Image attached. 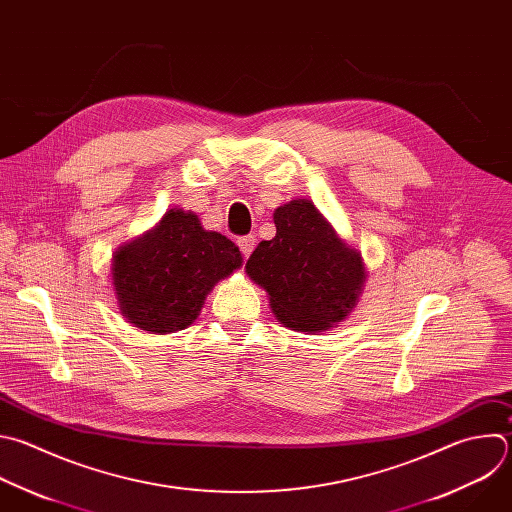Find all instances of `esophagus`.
I'll return each instance as SVG.
<instances>
[{"label": "esophagus", "instance_id": "1", "mask_svg": "<svg viewBox=\"0 0 512 512\" xmlns=\"http://www.w3.org/2000/svg\"><path fill=\"white\" fill-rule=\"evenodd\" d=\"M253 247H255V235H247V237H241V239H239V249H241L243 257H249L251 251H253Z\"/></svg>", "mask_w": 512, "mask_h": 512}]
</instances>
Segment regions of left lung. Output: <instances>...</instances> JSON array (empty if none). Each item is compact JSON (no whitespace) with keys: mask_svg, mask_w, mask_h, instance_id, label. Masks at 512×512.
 <instances>
[{"mask_svg":"<svg viewBox=\"0 0 512 512\" xmlns=\"http://www.w3.org/2000/svg\"><path fill=\"white\" fill-rule=\"evenodd\" d=\"M275 237L249 257L247 275L269 293L275 317L295 331H319L342 321L362 291V255L335 235L305 199L279 207Z\"/></svg>","mask_w":512,"mask_h":512,"instance_id":"1","label":"left lung"}]
</instances>
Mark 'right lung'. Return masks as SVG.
<instances>
[{
    "instance_id": "add662e5",
    "label": "right lung",
    "mask_w": 512,
    "mask_h": 512,
    "mask_svg": "<svg viewBox=\"0 0 512 512\" xmlns=\"http://www.w3.org/2000/svg\"><path fill=\"white\" fill-rule=\"evenodd\" d=\"M237 267L241 251L233 241L205 231L195 213L170 209L152 233L116 251L112 279L134 327L168 333L191 325L205 295Z\"/></svg>"
}]
</instances>
